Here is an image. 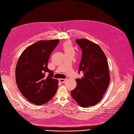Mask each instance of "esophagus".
Returning a JSON list of instances; mask_svg holds the SVG:
<instances>
[{
    "label": "esophagus",
    "instance_id": "obj_1",
    "mask_svg": "<svg viewBox=\"0 0 134 134\" xmlns=\"http://www.w3.org/2000/svg\"><path fill=\"white\" fill-rule=\"evenodd\" d=\"M66 81V79H59V82L60 83H64Z\"/></svg>",
    "mask_w": 134,
    "mask_h": 134
}]
</instances>
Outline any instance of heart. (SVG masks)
I'll use <instances>...</instances> for the list:
<instances>
[{
	"label": "heart",
	"instance_id": "1",
	"mask_svg": "<svg viewBox=\"0 0 134 134\" xmlns=\"http://www.w3.org/2000/svg\"><path fill=\"white\" fill-rule=\"evenodd\" d=\"M63 49H64V51L65 54L72 53V54H75V49H74L72 44L69 41H67V42H65L63 44Z\"/></svg>",
	"mask_w": 134,
	"mask_h": 134
}]
</instances>
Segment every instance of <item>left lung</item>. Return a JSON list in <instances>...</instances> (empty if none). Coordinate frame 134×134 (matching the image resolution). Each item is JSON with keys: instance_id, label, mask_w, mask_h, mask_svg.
<instances>
[{"instance_id": "left-lung-1", "label": "left lung", "mask_w": 134, "mask_h": 134, "mask_svg": "<svg viewBox=\"0 0 134 134\" xmlns=\"http://www.w3.org/2000/svg\"><path fill=\"white\" fill-rule=\"evenodd\" d=\"M82 50L79 72L83 77L76 80L77 86L70 92L80 106L87 108L97 104L103 98L110 81L107 57L96 43L86 39L76 40Z\"/></svg>"}]
</instances>
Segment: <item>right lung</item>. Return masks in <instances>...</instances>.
Wrapping results in <instances>:
<instances>
[{
	"label": "right lung",
	"instance_id": "right-lung-1",
	"mask_svg": "<svg viewBox=\"0 0 134 134\" xmlns=\"http://www.w3.org/2000/svg\"><path fill=\"white\" fill-rule=\"evenodd\" d=\"M58 40H41L30 46L22 52L16 67L17 85L23 96L35 105H43L55 95L58 81L52 79L53 71L48 68L50 55ZM49 72L47 76L45 74Z\"/></svg>",
	"mask_w": 134,
	"mask_h": 134
}]
</instances>
